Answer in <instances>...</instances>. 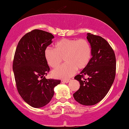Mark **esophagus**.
<instances>
[{
    "label": "esophagus",
    "instance_id": "obj_1",
    "mask_svg": "<svg viewBox=\"0 0 129 129\" xmlns=\"http://www.w3.org/2000/svg\"><path fill=\"white\" fill-rule=\"evenodd\" d=\"M70 80V79H65V80H62V81L63 82H66V83H69Z\"/></svg>",
    "mask_w": 129,
    "mask_h": 129
}]
</instances>
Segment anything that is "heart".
Masks as SVG:
<instances>
[{
  "mask_svg": "<svg viewBox=\"0 0 129 129\" xmlns=\"http://www.w3.org/2000/svg\"><path fill=\"white\" fill-rule=\"evenodd\" d=\"M92 55L89 42L86 39L62 38L55 44V49L47 47L44 56L49 66L56 68L62 62L66 63L53 71V76L67 79L72 76L77 69H85L89 63Z\"/></svg>",
  "mask_w": 129,
  "mask_h": 129,
  "instance_id": "1",
  "label": "heart"
}]
</instances>
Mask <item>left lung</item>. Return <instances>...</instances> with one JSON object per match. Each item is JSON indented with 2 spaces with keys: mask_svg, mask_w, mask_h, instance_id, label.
I'll use <instances>...</instances> for the list:
<instances>
[{
  "mask_svg": "<svg viewBox=\"0 0 129 129\" xmlns=\"http://www.w3.org/2000/svg\"><path fill=\"white\" fill-rule=\"evenodd\" d=\"M86 38L92 49V58L88 66L76 76L80 88L73 94L78 103L91 106L106 96L114 81L116 58L114 50L102 37L88 33Z\"/></svg>",
  "mask_w": 129,
  "mask_h": 129,
  "instance_id": "left-lung-1",
  "label": "left lung"
}]
</instances>
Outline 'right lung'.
I'll list each match as a JSON object with an SVG mask.
<instances>
[{
    "instance_id": "add662e5",
    "label": "right lung",
    "mask_w": 129,
    "mask_h": 129,
    "mask_svg": "<svg viewBox=\"0 0 129 129\" xmlns=\"http://www.w3.org/2000/svg\"><path fill=\"white\" fill-rule=\"evenodd\" d=\"M53 38L51 33L34 29L20 39L15 50L12 69L17 89L24 102L33 108L49 103L54 95V87L60 82L44 77L50 71L44 51Z\"/></svg>"
}]
</instances>
